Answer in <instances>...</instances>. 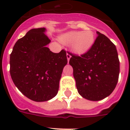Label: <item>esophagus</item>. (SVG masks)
I'll use <instances>...</instances> for the list:
<instances>
[{
    "label": "esophagus",
    "instance_id": "34e87169",
    "mask_svg": "<svg viewBox=\"0 0 130 130\" xmlns=\"http://www.w3.org/2000/svg\"><path fill=\"white\" fill-rule=\"evenodd\" d=\"M71 53H69V52H68L67 51V61H68V62H69V59H70V58H71Z\"/></svg>",
    "mask_w": 130,
    "mask_h": 130
}]
</instances>
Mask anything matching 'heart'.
Returning a JSON list of instances; mask_svg holds the SVG:
<instances>
[{
	"instance_id": "1",
	"label": "heart",
	"mask_w": 130,
	"mask_h": 130,
	"mask_svg": "<svg viewBox=\"0 0 130 130\" xmlns=\"http://www.w3.org/2000/svg\"><path fill=\"white\" fill-rule=\"evenodd\" d=\"M60 40L64 44H71L74 53L84 54L91 48L94 42V36L90 30L84 31H71L62 34Z\"/></svg>"
}]
</instances>
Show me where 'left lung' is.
<instances>
[{"mask_svg":"<svg viewBox=\"0 0 130 130\" xmlns=\"http://www.w3.org/2000/svg\"><path fill=\"white\" fill-rule=\"evenodd\" d=\"M91 48L80 57L71 54L69 64L79 94L92 101L109 96L117 85L119 61L115 45L103 34L96 31Z\"/></svg>","mask_w":130,"mask_h":130,"instance_id":"obj_1","label":"left lung"}]
</instances>
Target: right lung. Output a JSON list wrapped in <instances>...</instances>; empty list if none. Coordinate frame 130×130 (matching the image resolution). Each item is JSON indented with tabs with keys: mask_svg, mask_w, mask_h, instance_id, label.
<instances>
[{
	"mask_svg": "<svg viewBox=\"0 0 130 130\" xmlns=\"http://www.w3.org/2000/svg\"><path fill=\"white\" fill-rule=\"evenodd\" d=\"M46 28L31 29L17 41L10 55V74L15 86L36 102L51 100L58 93L67 63L64 50L54 53L46 47L51 40Z\"/></svg>",
	"mask_w": 130,
	"mask_h": 130,
	"instance_id": "add662e5",
	"label": "right lung"
}]
</instances>
